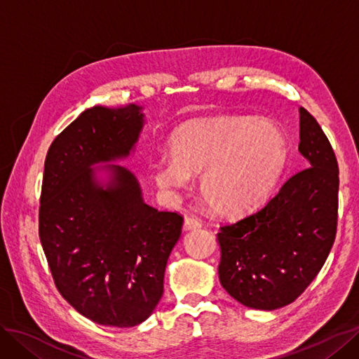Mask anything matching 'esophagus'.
Returning a JSON list of instances; mask_svg holds the SVG:
<instances>
[{"mask_svg": "<svg viewBox=\"0 0 359 359\" xmlns=\"http://www.w3.org/2000/svg\"><path fill=\"white\" fill-rule=\"evenodd\" d=\"M201 226H202V222L198 219V217H194V215L186 217V220H184V229H186V231L198 229V227H201Z\"/></svg>", "mask_w": 359, "mask_h": 359, "instance_id": "esophagus-1", "label": "esophagus"}]
</instances>
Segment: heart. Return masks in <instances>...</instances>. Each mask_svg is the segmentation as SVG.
Segmentation results:
<instances>
[{
  "instance_id": "b5f03b06",
  "label": "heart",
  "mask_w": 359,
  "mask_h": 359,
  "mask_svg": "<svg viewBox=\"0 0 359 359\" xmlns=\"http://www.w3.org/2000/svg\"><path fill=\"white\" fill-rule=\"evenodd\" d=\"M170 156L149 163L160 189L189 186L199 173V193L226 217L253 210L273 189L287 158V140L278 126L247 116H214L182 124L169 137Z\"/></svg>"
}]
</instances>
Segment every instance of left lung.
<instances>
[{
  "label": "left lung",
  "mask_w": 359,
  "mask_h": 359,
  "mask_svg": "<svg viewBox=\"0 0 359 359\" xmlns=\"http://www.w3.org/2000/svg\"><path fill=\"white\" fill-rule=\"evenodd\" d=\"M309 168L290 177L262 208L222 226L219 278L243 306L276 310L319 274L337 232L339 165L316 119L299 107V147Z\"/></svg>",
  "instance_id": "8db88e82"
}]
</instances>
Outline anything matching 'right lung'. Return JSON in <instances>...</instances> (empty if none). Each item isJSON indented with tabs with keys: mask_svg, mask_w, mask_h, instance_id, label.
Wrapping results in <instances>:
<instances>
[{
	"mask_svg": "<svg viewBox=\"0 0 359 359\" xmlns=\"http://www.w3.org/2000/svg\"><path fill=\"white\" fill-rule=\"evenodd\" d=\"M144 124L142 106H93L45 160L39 235L53 281L76 311L106 327L151 316L184 222L145 203L135 173L112 165L133 153Z\"/></svg>",
	"mask_w": 359,
	"mask_h": 359,
	"instance_id": "1",
	"label": "right lung"
}]
</instances>
